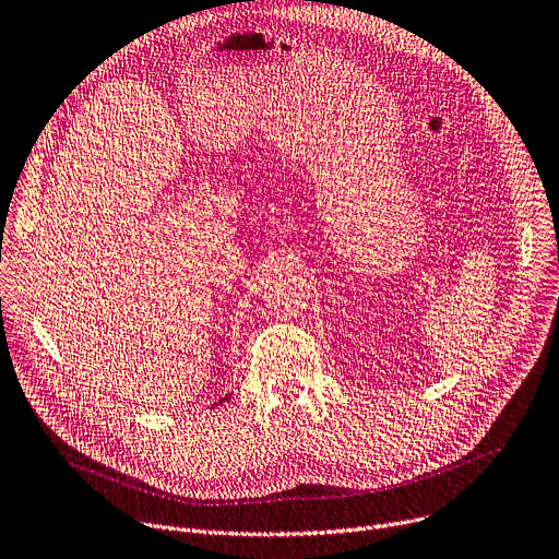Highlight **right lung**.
Listing matches in <instances>:
<instances>
[{
	"mask_svg": "<svg viewBox=\"0 0 559 559\" xmlns=\"http://www.w3.org/2000/svg\"><path fill=\"white\" fill-rule=\"evenodd\" d=\"M225 400H227V397H225ZM225 400H219V402H225ZM215 406H217V404H215Z\"/></svg>",
	"mask_w": 559,
	"mask_h": 559,
	"instance_id": "1",
	"label": "right lung"
}]
</instances>
